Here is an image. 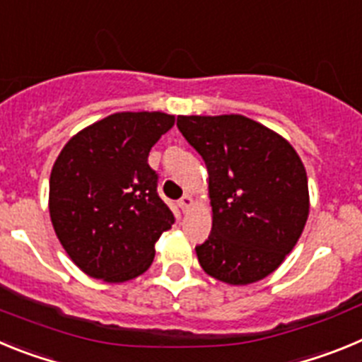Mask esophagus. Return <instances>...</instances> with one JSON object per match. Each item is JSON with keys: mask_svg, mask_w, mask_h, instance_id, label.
Instances as JSON below:
<instances>
[{"mask_svg": "<svg viewBox=\"0 0 362 362\" xmlns=\"http://www.w3.org/2000/svg\"><path fill=\"white\" fill-rule=\"evenodd\" d=\"M179 206H181V210H183V212H188V210L192 209V206H194V197L192 196H183L181 197V201H179Z\"/></svg>", "mask_w": 362, "mask_h": 362, "instance_id": "34e87169", "label": "esophagus"}]
</instances>
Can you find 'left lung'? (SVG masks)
Instances as JSON below:
<instances>
[{
  "label": "left lung",
  "mask_w": 362,
  "mask_h": 362,
  "mask_svg": "<svg viewBox=\"0 0 362 362\" xmlns=\"http://www.w3.org/2000/svg\"><path fill=\"white\" fill-rule=\"evenodd\" d=\"M209 170L212 232L196 246L221 283L245 286L281 267L310 214L305 165L283 136L241 114L177 116Z\"/></svg>",
  "instance_id": "8db88e82"
}]
</instances>
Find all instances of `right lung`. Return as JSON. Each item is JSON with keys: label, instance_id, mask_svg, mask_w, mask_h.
<instances>
[{"label": "right lung", "instance_id": "right-lung-1", "mask_svg": "<svg viewBox=\"0 0 362 362\" xmlns=\"http://www.w3.org/2000/svg\"><path fill=\"white\" fill-rule=\"evenodd\" d=\"M165 112H116L70 137L50 172L49 212L72 263L105 283L136 279L174 225L148 152L174 127Z\"/></svg>", "mask_w": 362, "mask_h": 362}]
</instances>
